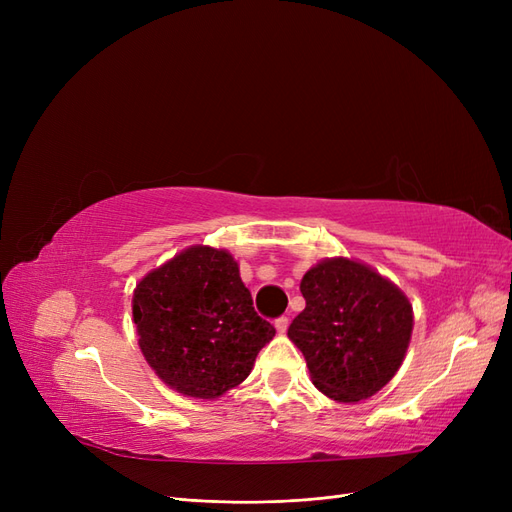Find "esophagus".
Segmentation results:
<instances>
[{
  "instance_id": "obj_1",
  "label": "esophagus",
  "mask_w": 512,
  "mask_h": 512,
  "mask_svg": "<svg viewBox=\"0 0 512 512\" xmlns=\"http://www.w3.org/2000/svg\"><path fill=\"white\" fill-rule=\"evenodd\" d=\"M275 329H277V333H286V329H288V318L286 316H280L275 320Z\"/></svg>"
}]
</instances>
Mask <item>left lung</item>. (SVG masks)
I'll return each mask as SVG.
<instances>
[{
	"label": "left lung",
	"instance_id": "left-lung-1",
	"mask_svg": "<svg viewBox=\"0 0 512 512\" xmlns=\"http://www.w3.org/2000/svg\"><path fill=\"white\" fill-rule=\"evenodd\" d=\"M305 309L288 337L316 389L354 404L376 395L397 374L412 337L408 297L378 271L350 258H327L301 280Z\"/></svg>",
	"mask_w": 512,
	"mask_h": 512
}]
</instances>
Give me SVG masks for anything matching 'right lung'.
<instances>
[{"mask_svg":"<svg viewBox=\"0 0 512 512\" xmlns=\"http://www.w3.org/2000/svg\"><path fill=\"white\" fill-rule=\"evenodd\" d=\"M138 346L170 389L215 399L241 384L275 329L254 312L226 250L192 245L136 284Z\"/></svg>","mask_w":512,"mask_h":512,"instance_id":"right-lung-1","label":"right lung"}]
</instances>
